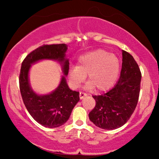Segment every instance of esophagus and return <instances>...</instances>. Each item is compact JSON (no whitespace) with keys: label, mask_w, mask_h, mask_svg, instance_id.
Returning <instances> with one entry per match:
<instances>
[{"label":"esophagus","mask_w":159,"mask_h":159,"mask_svg":"<svg viewBox=\"0 0 159 159\" xmlns=\"http://www.w3.org/2000/svg\"><path fill=\"white\" fill-rule=\"evenodd\" d=\"M86 95H87V94H86L85 93H83V92H80V99L84 98V97L86 96Z\"/></svg>","instance_id":"1"}]
</instances>
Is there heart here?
Instances as JSON below:
<instances>
[{"label":"heart","instance_id":"1","mask_svg":"<svg viewBox=\"0 0 159 159\" xmlns=\"http://www.w3.org/2000/svg\"><path fill=\"white\" fill-rule=\"evenodd\" d=\"M120 64L118 58L103 50L89 52L80 56L77 66L69 69V76L74 88H77L88 75L87 89L95 88L105 91L114 85L118 78Z\"/></svg>","mask_w":159,"mask_h":159}]
</instances>
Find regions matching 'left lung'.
I'll use <instances>...</instances> for the list:
<instances>
[{"label":"left lung","mask_w":159,"mask_h":159,"mask_svg":"<svg viewBox=\"0 0 159 159\" xmlns=\"http://www.w3.org/2000/svg\"><path fill=\"white\" fill-rule=\"evenodd\" d=\"M141 72L133 56L122 51V67L119 81L108 92L93 95L95 106L89 113L90 120L104 129L121 127L135 109L140 90Z\"/></svg>","instance_id":"left-lung-1"}]
</instances>
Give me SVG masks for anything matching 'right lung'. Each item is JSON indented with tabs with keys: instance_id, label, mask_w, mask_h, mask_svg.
Here are the masks:
<instances>
[{
	"instance_id": "add662e5",
	"label": "right lung",
	"mask_w": 159,
	"mask_h": 159,
	"mask_svg": "<svg viewBox=\"0 0 159 159\" xmlns=\"http://www.w3.org/2000/svg\"><path fill=\"white\" fill-rule=\"evenodd\" d=\"M66 50L64 43L43 45L28 54L21 64L19 80L24 104L32 118L45 127H58L66 122L80 101V93L70 90L63 76L53 92L44 95L36 94L30 85L29 70L31 64L38 61L53 59L61 64L63 72L66 76L69 69V60L65 58Z\"/></svg>"
}]
</instances>
